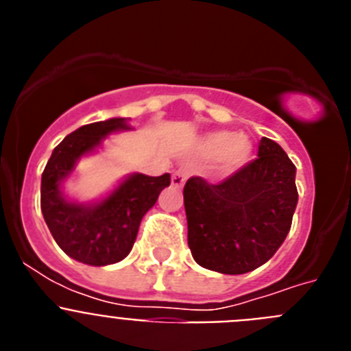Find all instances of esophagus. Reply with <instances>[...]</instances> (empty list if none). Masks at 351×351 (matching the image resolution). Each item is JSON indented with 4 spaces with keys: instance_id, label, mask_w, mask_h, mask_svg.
I'll return each mask as SVG.
<instances>
[{
    "instance_id": "obj_1",
    "label": "esophagus",
    "mask_w": 351,
    "mask_h": 351,
    "mask_svg": "<svg viewBox=\"0 0 351 351\" xmlns=\"http://www.w3.org/2000/svg\"><path fill=\"white\" fill-rule=\"evenodd\" d=\"M188 176H190V169H188V167H181V169L173 170L172 184L178 186V188H181V186L186 182V179H188Z\"/></svg>"
}]
</instances>
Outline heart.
I'll return each mask as SVG.
<instances>
[{
    "mask_svg": "<svg viewBox=\"0 0 351 351\" xmlns=\"http://www.w3.org/2000/svg\"><path fill=\"white\" fill-rule=\"evenodd\" d=\"M198 151L204 158L218 160L219 169L230 173L250 161L253 145L246 135H234L232 132H213L202 138Z\"/></svg>",
    "mask_w": 351,
    "mask_h": 351,
    "instance_id": "b5f03b06",
    "label": "heart"
}]
</instances>
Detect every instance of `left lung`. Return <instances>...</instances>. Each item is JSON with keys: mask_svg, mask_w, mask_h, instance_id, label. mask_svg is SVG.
I'll use <instances>...</instances> for the list:
<instances>
[{"mask_svg": "<svg viewBox=\"0 0 351 351\" xmlns=\"http://www.w3.org/2000/svg\"><path fill=\"white\" fill-rule=\"evenodd\" d=\"M188 246L195 262L221 274L255 271L280 250L297 207L295 165L262 137L258 158L218 184L186 181Z\"/></svg>", "mask_w": 351, "mask_h": 351, "instance_id": "1", "label": "left lung"}]
</instances>
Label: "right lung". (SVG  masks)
<instances>
[{"label": "right lung", "mask_w": 351, "mask_h": 351, "mask_svg": "<svg viewBox=\"0 0 351 351\" xmlns=\"http://www.w3.org/2000/svg\"><path fill=\"white\" fill-rule=\"evenodd\" d=\"M119 130H130L123 117L80 126L56 145L42 173L40 206L52 237L68 256L95 267L121 262L128 255L144 214L170 184V173L160 178L132 173L98 204L86 206L63 197L60 186L77 160Z\"/></svg>", "instance_id": "1"}]
</instances>
